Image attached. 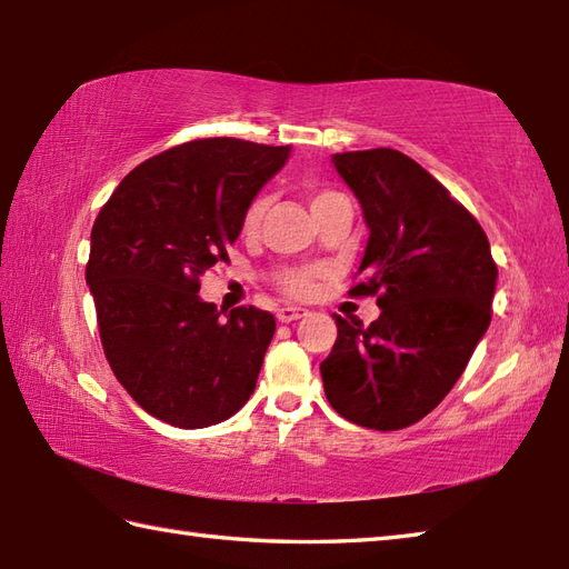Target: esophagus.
<instances>
[{
	"label": "esophagus",
	"mask_w": 569,
	"mask_h": 569,
	"mask_svg": "<svg viewBox=\"0 0 569 569\" xmlns=\"http://www.w3.org/2000/svg\"><path fill=\"white\" fill-rule=\"evenodd\" d=\"M306 316V310L303 308H278V312H276V318H278V322H293V320H300Z\"/></svg>",
	"instance_id": "obj_1"
}]
</instances>
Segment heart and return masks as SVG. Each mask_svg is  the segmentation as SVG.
Here are the masks:
<instances>
[{
  "label": "heart",
  "mask_w": 569,
  "mask_h": 569,
  "mask_svg": "<svg viewBox=\"0 0 569 569\" xmlns=\"http://www.w3.org/2000/svg\"><path fill=\"white\" fill-rule=\"evenodd\" d=\"M330 196H335V192H316V196H312V200H310V208H316L318 202L328 200ZM263 208H266V200L263 198L251 200V204H249L247 212H244V220H241V227H244V232H253V229L259 227ZM312 278H316V271L300 269V271H283L281 276H278V281H281L286 293L306 296L310 288H312Z\"/></svg>",
  "instance_id": "obj_1"
}]
</instances>
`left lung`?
I'll list each match as a JSON object with an SVG mask.
<instances>
[{
    "instance_id": "1",
    "label": "left lung",
    "mask_w": 569,
    "mask_h": 569,
    "mask_svg": "<svg viewBox=\"0 0 569 569\" xmlns=\"http://www.w3.org/2000/svg\"><path fill=\"white\" fill-rule=\"evenodd\" d=\"M369 229L349 296H379L381 316L337 322L320 365L330 406L361 428L426 418L462 377L491 322L497 263L485 229L426 168L393 149L332 156Z\"/></svg>"
}]
</instances>
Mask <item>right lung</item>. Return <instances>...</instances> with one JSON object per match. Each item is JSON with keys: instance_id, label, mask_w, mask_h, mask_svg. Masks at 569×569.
<instances>
[{"instance_id": "1", "label": "right lung", "mask_w": 569, "mask_h": 569, "mask_svg": "<svg viewBox=\"0 0 569 569\" xmlns=\"http://www.w3.org/2000/svg\"><path fill=\"white\" fill-rule=\"evenodd\" d=\"M291 147L217 137L137 166L100 210L84 281L107 361L129 396L168 426L232 418L257 389L276 332L271 312L217 310L200 276L227 247Z\"/></svg>"}]
</instances>
